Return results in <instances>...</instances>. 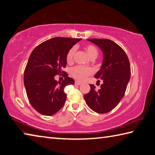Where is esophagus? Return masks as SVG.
Segmentation results:
<instances>
[{"mask_svg":"<svg viewBox=\"0 0 155 155\" xmlns=\"http://www.w3.org/2000/svg\"><path fill=\"white\" fill-rule=\"evenodd\" d=\"M75 85H81V82H78V81H75Z\"/></svg>","mask_w":155,"mask_h":155,"instance_id":"esophagus-1","label":"esophagus"}]
</instances>
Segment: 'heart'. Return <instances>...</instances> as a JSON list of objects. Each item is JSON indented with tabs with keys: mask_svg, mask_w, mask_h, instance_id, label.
I'll use <instances>...</instances> for the list:
<instances>
[{
	"mask_svg": "<svg viewBox=\"0 0 155 155\" xmlns=\"http://www.w3.org/2000/svg\"><path fill=\"white\" fill-rule=\"evenodd\" d=\"M86 50H87L89 55L91 58H94V57L96 58L97 56H98V50L94 46L88 45L86 47ZM76 51H77V47L76 46H72L68 51L66 55V60L68 62H71L72 61ZM93 70L91 68L81 66V65H77V66L72 68L71 70V74L73 76V77H74L78 81H83L87 76L91 74Z\"/></svg>",
	"mask_w": 155,
	"mask_h": 155,
	"instance_id": "obj_1",
	"label": "heart"
}]
</instances>
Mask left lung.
<instances>
[{
  "label": "left lung",
  "instance_id": "left-lung-1",
  "mask_svg": "<svg viewBox=\"0 0 155 155\" xmlns=\"http://www.w3.org/2000/svg\"><path fill=\"white\" fill-rule=\"evenodd\" d=\"M98 46L103 52V60L101 69L94 77L103 83L101 89L90 84L91 90L84 95L88 107L98 114L111 111L121 101L130 77V66L128 57L121 47L107 39H87Z\"/></svg>",
  "mask_w": 155,
  "mask_h": 155
}]
</instances>
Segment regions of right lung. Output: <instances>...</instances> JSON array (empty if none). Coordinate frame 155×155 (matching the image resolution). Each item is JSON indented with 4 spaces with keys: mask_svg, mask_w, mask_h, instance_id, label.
<instances>
[{
    "mask_svg": "<svg viewBox=\"0 0 155 155\" xmlns=\"http://www.w3.org/2000/svg\"><path fill=\"white\" fill-rule=\"evenodd\" d=\"M81 39L54 38L44 41L31 52L25 68L24 83L29 103L44 115L56 114L66 100L64 88L74 85L73 78L65 73V79L59 82L54 76L61 74L66 66L69 50Z\"/></svg>",
    "mask_w": 155,
    "mask_h": 155,
    "instance_id": "1",
    "label": "right lung"
}]
</instances>
